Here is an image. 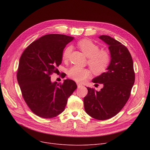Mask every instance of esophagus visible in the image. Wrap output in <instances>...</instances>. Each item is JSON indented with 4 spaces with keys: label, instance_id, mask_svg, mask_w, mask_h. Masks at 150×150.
<instances>
[{
    "label": "esophagus",
    "instance_id": "esophagus-1",
    "mask_svg": "<svg viewBox=\"0 0 150 150\" xmlns=\"http://www.w3.org/2000/svg\"><path fill=\"white\" fill-rule=\"evenodd\" d=\"M77 84V86H78V88H81V87H83V84H81V83H76Z\"/></svg>",
    "mask_w": 150,
    "mask_h": 150
}]
</instances>
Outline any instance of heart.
Wrapping results in <instances>:
<instances>
[{
	"label": "heart",
	"mask_w": 150,
	"mask_h": 150,
	"mask_svg": "<svg viewBox=\"0 0 150 150\" xmlns=\"http://www.w3.org/2000/svg\"><path fill=\"white\" fill-rule=\"evenodd\" d=\"M77 45L85 56L88 58V65L94 73L100 74L106 69L110 62L108 52L99 50V47L89 39H82L78 42ZM72 50L71 46L66 47L62 53L63 60H68ZM68 76L76 81L81 82L90 76V72L87 69L74 66L68 70Z\"/></svg>",
	"instance_id": "b5f03b06"
}]
</instances>
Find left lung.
Listing matches in <instances>:
<instances>
[{"mask_svg": "<svg viewBox=\"0 0 150 150\" xmlns=\"http://www.w3.org/2000/svg\"><path fill=\"white\" fill-rule=\"evenodd\" d=\"M98 38L109 46L111 61L106 72L92 80L102 84L103 88L100 91L87 88L84 106L86 113L93 119L104 120L117 114L127 103L134 83L135 74L131 55L127 47L109 36Z\"/></svg>", "mask_w": 150, "mask_h": 150, "instance_id": "1", "label": "left lung"}]
</instances>
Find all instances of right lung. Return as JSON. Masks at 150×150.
<instances>
[{"label":"right lung","instance_id":"right-lung-1","mask_svg":"<svg viewBox=\"0 0 150 150\" xmlns=\"http://www.w3.org/2000/svg\"><path fill=\"white\" fill-rule=\"evenodd\" d=\"M74 37L49 34L30 44L20 58L17 79L25 103L38 116L51 119L64 111L68 98L77 88L70 79L62 84L52 82L50 75L57 72L62 53Z\"/></svg>","mask_w":150,"mask_h":150}]
</instances>
